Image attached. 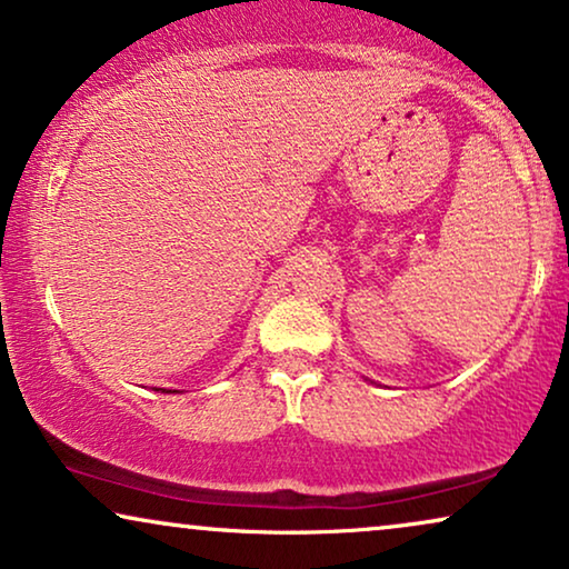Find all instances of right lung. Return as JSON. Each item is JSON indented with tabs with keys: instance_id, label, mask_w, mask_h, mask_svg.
<instances>
[{
	"instance_id": "right-lung-1",
	"label": "right lung",
	"mask_w": 569,
	"mask_h": 569,
	"mask_svg": "<svg viewBox=\"0 0 569 569\" xmlns=\"http://www.w3.org/2000/svg\"><path fill=\"white\" fill-rule=\"evenodd\" d=\"M166 393H176V391H166Z\"/></svg>"
}]
</instances>
